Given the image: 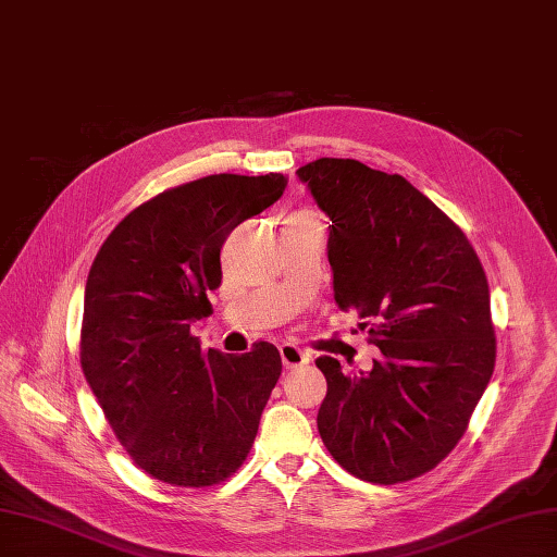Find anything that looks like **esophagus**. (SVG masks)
Returning a JSON list of instances; mask_svg holds the SVG:
<instances>
[{"instance_id":"esophagus-1","label":"esophagus","mask_w":557,"mask_h":557,"mask_svg":"<svg viewBox=\"0 0 557 557\" xmlns=\"http://www.w3.org/2000/svg\"><path fill=\"white\" fill-rule=\"evenodd\" d=\"M281 360H283V367H285V369H297V367L309 364L311 356H309L307 350H301V348L295 346V344H283V346H281Z\"/></svg>"}]
</instances>
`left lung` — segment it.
<instances>
[{"label":"left lung","mask_w":557,"mask_h":557,"mask_svg":"<svg viewBox=\"0 0 557 557\" xmlns=\"http://www.w3.org/2000/svg\"><path fill=\"white\" fill-rule=\"evenodd\" d=\"M330 221L334 301L381 348L372 372L318 358L327 395L320 440L352 476L393 485L434 469L460 442L495 369L491 290L465 232L399 174L358 160L299 166Z\"/></svg>","instance_id":"8db88e82"}]
</instances>
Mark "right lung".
I'll return each instance as SVG.
<instances>
[{
  "instance_id": "1",
  "label": "right lung",
  "mask_w": 557,
  "mask_h": 557,
  "mask_svg": "<svg viewBox=\"0 0 557 557\" xmlns=\"http://www.w3.org/2000/svg\"><path fill=\"white\" fill-rule=\"evenodd\" d=\"M283 174H213L129 211L99 248L83 301L81 367L117 442L153 479L205 487L237 471L281 376L276 346L201 350L227 234L285 190Z\"/></svg>"
}]
</instances>
